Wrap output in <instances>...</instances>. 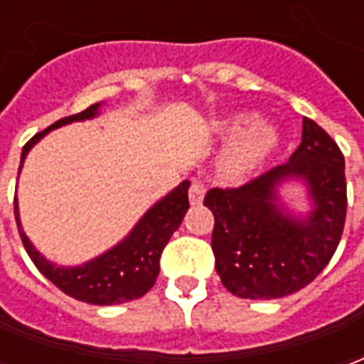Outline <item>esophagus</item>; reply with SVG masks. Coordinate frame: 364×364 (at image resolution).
Segmentation results:
<instances>
[{"label":"esophagus","mask_w":364,"mask_h":364,"mask_svg":"<svg viewBox=\"0 0 364 364\" xmlns=\"http://www.w3.org/2000/svg\"><path fill=\"white\" fill-rule=\"evenodd\" d=\"M205 185L200 181H193V185H191V189H189V203L193 206H198L200 203H203V198H205Z\"/></svg>","instance_id":"obj_1"}]
</instances>
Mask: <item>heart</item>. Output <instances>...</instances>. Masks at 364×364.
<instances>
[{
    "label": "heart",
    "mask_w": 364,
    "mask_h": 364,
    "mask_svg": "<svg viewBox=\"0 0 364 364\" xmlns=\"http://www.w3.org/2000/svg\"><path fill=\"white\" fill-rule=\"evenodd\" d=\"M218 159V171L224 179L240 183L250 179L265 166L281 142L279 130L267 120L247 119L242 114L224 119L216 124L218 134H229Z\"/></svg>",
    "instance_id": "heart-1"
}]
</instances>
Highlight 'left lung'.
I'll return each instance as SVG.
<instances>
[{
  "label": "left lung",
  "instance_id": "8db88e82",
  "mask_svg": "<svg viewBox=\"0 0 364 364\" xmlns=\"http://www.w3.org/2000/svg\"><path fill=\"white\" fill-rule=\"evenodd\" d=\"M294 182L306 206L294 208L284 189ZM213 252L222 284L240 298L271 300L304 289L333 257L347 213L345 159L314 120L284 166L240 189H210Z\"/></svg>",
  "mask_w": 364,
  "mask_h": 364
}]
</instances>
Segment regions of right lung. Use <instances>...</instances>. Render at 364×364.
<instances>
[{"instance_id": "1", "label": "right lung", "mask_w": 364, "mask_h": 364, "mask_svg": "<svg viewBox=\"0 0 364 364\" xmlns=\"http://www.w3.org/2000/svg\"><path fill=\"white\" fill-rule=\"evenodd\" d=\"M103 105L105 101L91 105L85 111L77 112L74 117L60 119L58 122L43 130L41 134L33 136L21 151L19 175L28 151L33 150L44 136L72 122L95 119L101 114ZM189 187L191 181L187 179L179 183L175 189L169 191L166 197L156 200L140 216V220L136 222L132 230L119 244H114L107 252L99 253L80 265H58L56 261L46 259L43 253L36 250L21 224L17 197H15V220H17V228H19L21 240L28 257L33 259L36 269L48 281L54 282L62 292L87 304H122V302H130V300L144 296L154 287L159 274L161 252L169 242V237L173 236L175 230L181 226L183 216L189 210V197H187Z\"/></svg>"}]
</instances>
